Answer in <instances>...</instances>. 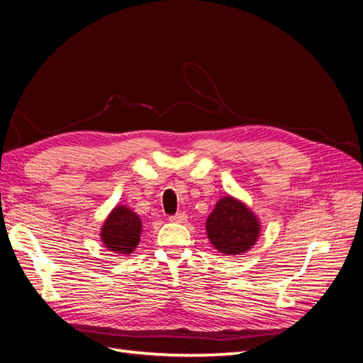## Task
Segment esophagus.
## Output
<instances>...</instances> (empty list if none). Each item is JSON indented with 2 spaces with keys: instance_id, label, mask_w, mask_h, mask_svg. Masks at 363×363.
<instances>
[{
  "instance_id": "1",
  "label": "esophagus",
  "mask_w": 363,
  "mask_h": 363,
  "mask_svg": "<svg viewBox=\"0 0 363 363\" xmlns=\"http://www.w3.org/2000/svg\"><path fill=\"white\" fill-rule=\"evenodd\" d=\"M186 219H188V216H186V213H183V212L175 213V215L169 216V221H171V223H179V224L186 223Z\"/></svg>"
}]
</instances>
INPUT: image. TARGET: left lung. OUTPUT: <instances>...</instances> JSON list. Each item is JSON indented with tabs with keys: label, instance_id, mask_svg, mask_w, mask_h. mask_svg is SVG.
<instances>
[{
	"label": "left lung",
	"instance_id": "1",
	"mask_svg": "<svg viewBox=\"0 0 363 363\" xmlns=\"http://www.w3.org/2000/svg\"><path fill=\"white\" fill-rule=\"evenodd\" d=\"M207 238L227 256L248 251L257 240L260 224L250 208L232 196L219 200L206 221Z\"/></svg>",
	"mask_w": 363,
	"mask_h": 363
}]
</instances>
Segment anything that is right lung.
I'll return each instance as SVG.
<instances>
[{"label": "right lung", "mask_w": 363, "mask_h": 363, "mask_svg": "<svg viewBox=\"0 0 363 363\" xmlns=\"http://www.w3.org/2000/svg\"><path fill=\"white\" fill-rule=\"evenodd\" d=\"M140 218L125 206H116L101 228L104 247L118 255H131L140 240Z\"/></svg>", "instance_id": "add662e5"}]
</instances>
